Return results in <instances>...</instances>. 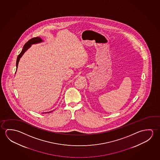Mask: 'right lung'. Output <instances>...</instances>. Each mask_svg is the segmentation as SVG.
I'll list each match as a JSON object with an SVG mask.
<instances>
[{
  "label": "right lung",
  "instance_id": "obj_1",
  "mask_svg": "<svg viewBox=\"0 0 160 160\" xmlns=\"http://www.w3.org/2000/svg\"><path fill=\"white\" fill-rule=\"evenodd\" d=\"M42 42H43V40H42L40 37H35V38H32V39H31L30 40H29V41L24 44V46H23V49H22V51L20 52V53L18 55V57H17V62H16L17 69V68H18L19 61L20 60V58L23 56V54L25 53V52H26L28 49L30 48V47H31L32 44L41 43ZM50 112H47V113H50Z\"/></svg>",
  "mask_w": 160,
  "mask_h": 160
}]
</instances>
